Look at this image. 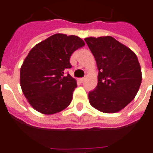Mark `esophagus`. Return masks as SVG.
<instances>
[{
  "instance_id": "1",
  "label": "esophagus",
  "mask_w": 153,
  "mask_h": 153,
  "mask_svg": "<svg viewBox=\"0 0 153 153\" xmlns=\"http://www.w3.org/2000/svg\"><path fill=\"white\" fill-rule=\"evenodd\" d=\"M79 80H80V82L81 83H83L84 81V80H85V78L84 77H83V78H80V79H79Z\"/></svg>"
}]
</instances>
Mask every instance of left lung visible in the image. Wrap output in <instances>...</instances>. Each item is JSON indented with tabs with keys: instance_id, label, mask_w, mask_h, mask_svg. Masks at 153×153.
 I'll return each instance as SVG.
<instances>
[{
	"instance_id": "left-lung-1",
	"label": "left lung",
	"mask_w": 153,
	"mask_h": 153,
	"mask_svg": "<svg viewBox=\"0 0 153 153\" xmlns=\"http://www.w3.org/2000/svg\"><path fill=\"white\" fill-rule=\"evenodd\" d=\"M85 42L95 57L98 84L88 93L90 104L104 113H115L136 96L142 80L136 54L111 36L89 37Z\"/></svg>"
}]
</instances>
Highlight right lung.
<instances>
[{
    "mask_svg": "<svg viewBox=\"0 0 153 153\" xmlns=\"http://www.w3.org/2000/svg\"><path fill=\"white\" fill-rule=\"evenodd\" d=\"M85 44L75 35L55 34L35 45L20 68V86L30 106L53 114L70 104L76 81L65 71L72 53Z\"/></svg>",
    "mask_w": 153,
    "mask_h": 153,
    "instance_id": "1",
    "label": "right lung"
}]
</instances>
